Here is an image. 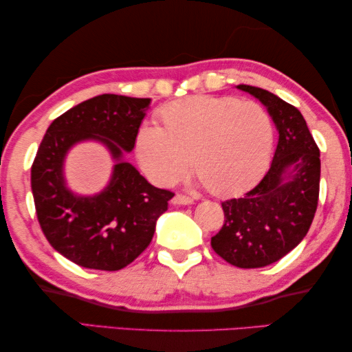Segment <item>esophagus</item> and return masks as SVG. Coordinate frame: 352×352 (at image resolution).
Segmentation results:
<instances>
[{
    "mask_svg": "<svg viewBox=\"0 0 352 352\" xmlns=\"http://www.w3.org/2000/svg\"><path fill=\"white\" fill-rule=\"evenodd\" d=\"M173 204H181V206H186V204H192V198L186 197V195H181V193H176L175 197H173Z\"/></svg>",
    "mask_w": 352,
    "mask_h": 352,
    "instance_id": "esophagus-1",
    "label": "esophagus"
}]
</instances>
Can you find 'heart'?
I'll list each match as a JSON object with an SVG mask.
<instances>
[{"label":"heart","instance_id":"obj_1","mask_svg":"<svg viewBox=\"0 0 352 352\" xmlns=\"http://www.w3.org/2000/svg\"><path fill=\"white\" fill-rule=\"evenodd\" d=\"M162 128L143 124L135 153L154 184L173 186L192 168L214 195H230L250 186L268 164L273 128L254 101L232 96H192L159 111Z\"/></svg>","mask_w":352,"mask_h":352}]
</instances>
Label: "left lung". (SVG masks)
<instances>
[{"mask_svg":"<svg viewBox=\"0 0 352 352\" xmlns=\"http://www.w3.org/2000/svg\"><path fill=\"white\" fill-rule=\"evenodd\" d=\"M237 87L267 106L279 140L262 181L221 203L224 224L210 245L234 267L261 268L289 254L309 232L320 197V149L295 106L268 90Z\"/></svg>","mask_w":352,"mask_h":352,"instance_id":"1","label":"left lung"}]
</instances>
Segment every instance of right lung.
I'll return each instance as SVG.
<instances>
[{
    "mask_svg": "<svg viewBox=\"0 0 352 352\" xmlns=\"http://www.w3.org/2000/svg\"><path fill=\"white\" fill-rule=\"evenodd\" d=\"M149 104V98H90L57 117L37 149L31 187L38 224L50 245L79 267L102 272L128 267L151 243L155 221L175 197L122 159L123 149L134 148ZM85 138L104 142L118 165L104 192L78 199L63 184L61 164L69 146Z\"/></svg>",
    "mask_w": 352,
    "mask_h": 352,
    "instance_id": "add662e5",
    "label": "right lung"
}]
</instances>
